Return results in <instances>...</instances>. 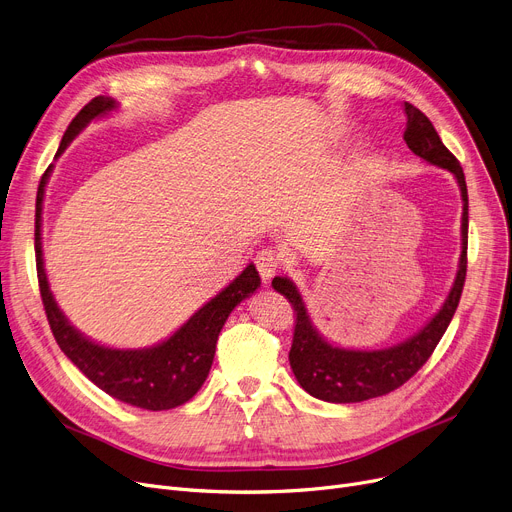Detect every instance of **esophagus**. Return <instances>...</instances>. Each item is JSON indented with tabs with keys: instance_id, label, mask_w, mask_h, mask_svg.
<instances>
[{
	"instance_id": "1",
	"label": "esophagus",
	"mask_w": 512,
	"mask_h": 512,
	"mask_svg": "<svg viewBox=\"0 0 512 512\" xmlns=\"http://www.w3.org/2000/svg\"><path fill=\"white\" fill-rule=\"evenodd\" d=\"M255 263H257L259 276L267 282V280H272L276 276V272L280 270L282 259H280V253L274 249H261L255 257Z\"/></svg>"
}]
</instances>
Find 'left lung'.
Listing matches in <instances>:
<instances>
[{
    "label": "left lung",
    "instance_id": "8db88e82",
    "mask_svg": "<svg viewBox=\"0 0 512 512\" xmlns=\"http://www.w3.org/2000/svg\"><path fill=\"white\" fill-rule=\"evenodd\" d=\"M407 130L405 141L409 149L421 159L438 168L448 170L461 188L463 197V224H461V259L452 288L440 311L427 321V324L407 338L405 342L380 348V351H355V348H342L328 342L313 326L307 305L301 292L290 278L276 276L272 280L274 290L292 303L297 321H294V336L288 353L294 378L305 392L326 402H363L375 396H384L405 382L423 367L432 357L434 348L444 336L450 319L459 307L461 292L467 276V232H469V197L463 168L440 141L434 124L419 112L415 105L405 103Z\"/></svg>",
    "mask_w": 512,
    "mask_h": 512
}]
</instances>
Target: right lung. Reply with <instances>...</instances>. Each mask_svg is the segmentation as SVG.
<instances>
[{
  "label": "right lung",
  "mask_w": 512,
  "mask_h": 512,
  "mask_svg": "<svg viewBox=\"0 0 512 512\" xmlns=\"http://www.w3.org/2000/svg\"><path fill=\"white\" fill-rule=\"evenodd\" d=\"M114 110H118V103L112 97L101 95L91 99L70 122L56 157L64 153L76 134L87 128L91 120L107 116ZM51 170L53 166L45 170L37 191L35 257L41 299L53 338L60 344L62 353L97 388L126 402V405L145 411H168L184 405L207 380L215 355V344H218V336L228 315L240 301L249 299L261 286L259 272L253 263H249L242 274H238L222 292L215 294L197 313L188 317L186 324H182L170 338L161 340L159 344L149 348H112L93 342L85 334H80L74 326H70L68 317L62 313L56 299H53L45 274L41 247V211L45 184L51 176Z\"/></svg>",
  "instance_id": "obj_1"
}]
</instances>
